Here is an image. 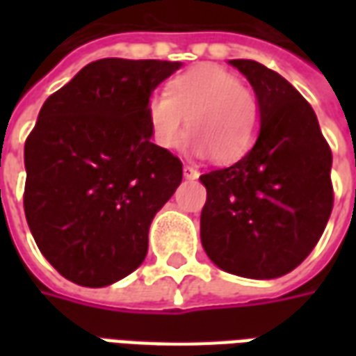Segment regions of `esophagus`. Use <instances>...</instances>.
I'll use <instances>...</instances> for the list:
<instances>
[{
  "instance_id": "obj_1",
  "label": "esophagus",
  "mask_w": 356,
  "mask_h": 356,
  "mask_svg": "<svg viewBox=\"0 0 356 356\" xmlns=\"http://www.w3.org/2000/svg\"><path fill=\"white\" fill-rule=\"evenodd\" d=\"M183 175H185V179H188V181H194V179L200 177V171L196 170V168H193V165H185V168H183Z\"/></svg>"
}]
</instances>
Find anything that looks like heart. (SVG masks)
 I'll return each instance as SVG.
<instances>
[{
  "label": "heart",
  "mask_w": 356,
  "mask_h": 356,
  "mask_svg": "<svg viewBox=\"0 0 356 356\" xmlns=\"http://www.w3.org/2000/svg\"><path fill=\"white\" fill-rule=\"evenodd\" d=\"M188 127L186 147L194 156L232 162L246 154L259 131V102L242 88L234 74L216 65H202L179 74L168 91H154L147 101V120L156 147L173 150Z\"/></svg>",
  "instance_id": "b5f03b06"
}]
</instances>
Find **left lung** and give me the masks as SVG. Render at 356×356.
Masks as SVG:
<instances>
[{
    "instance_id": "left-lung-1",
    "label": "left lung",
    "mask_w": 356,
    "mask_h": 356,
    "mask_svg": "<svg viewBox=\"0 0 356 356\" xmlns=\"http://www.w3.org/2000/svg\"><path fill=\"white\" fill-rule=\"evenodd\" d=\"M229 65L259 102L254 147L223 170L202 175L204 252L225 273L270 280L313 252L334 204L332 152L311 104L280 74L248 58Z\"/></svg>"
}]
</instances>
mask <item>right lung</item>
I'll use <instances>...</instances> for the list:
<instances>
[{
    "instance_id": "add662e5",
    "label": "right lung",
    "mask_w": 356,
    "mask_h": 356,
    "mask_svg": "<svg viewBox=\"0 0 356 356\" xmlns=\"http://www.w3.org/2000/svg\"><path fill=\"white\" fill-rule=\"evenodd\" d=\"M181 66L101 58L43 102L24 145V213L70 282L110 286L145 261L150 223L183 179L150 140L147 101Z\"/></svg>"
}]
</instances>
